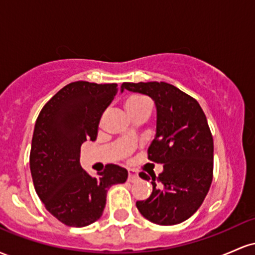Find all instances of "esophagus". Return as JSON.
Listing matches in <instances>:
<instances>
[{
	"instance_id": "esophagus-1",
	"label": "esophagus",
	"mask_w": 255,
	"mask_h": 255,
	"mask_svg": "<svg viewBox=\"0 0 255 255\" xmlns=\"http://www.w3.org/2000/svg\"><path fill=\"white\" fill-rule=\"evenodd\" d=\"M137 178H139V176H137L135 172L131 170L128 171V181L129 182H135V181H137Z\"/></svg>"
}]
</instances>
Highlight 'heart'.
I'll list each match as a JSON object with an SVG mask.
<instances>
[{"mask_svg": "<svg viewBox=\"0 0 255 255\" xmlns=\"http://www.w3.org/2000/svg\"><path fill=\"white\" fill-rule=\"evenodd\" d=\"M148 103L145 98L141 97H129L127 101L125 102V107L126 110H130V109H135V108L140 107V105Z\"/></svg>", "mask_w": 255, "mask_h": 255, "instance_id": "obj_1", "label": "heart"}]
</instances>
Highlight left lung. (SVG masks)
Listing matches in <instances>:
<instances>
[{
	"mask_svg": "<svg viewBox=\"0 0 255 255\" xmlns=\"http://www.w3.org/2000/svg\"><path fill=\"white\" fill-rule=\"evenodd\" d=\"M124 90L150 96L157 108V133L147 154L163 171L139 174L153 189L136 201L137 210L152 223H182L201 206L212 182L213 137L206 116L194 98L168 83H124Z\"/></svg>",
	"mask_w": 255,
	"mask_h": 255,
	"instance_id": "left-lung-1",
	"label": "left lung"
}]
</instances>
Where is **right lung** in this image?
Returning a JSON list of instances; mask_svg holds the SVG:
<instances>
[{
    "instance_id": "1",
    "label": "right lung",
    "mask_w": 255,
    "mask_h": 255,
    "mask_svg": "<svg viewBox=\"0 0 255 255\" xmlns=\"http://www.w3.org/2000/svg\"><path fill=\"white\" fill-rule=\"evenodd\" d=\"M116 93V84L75 81L58 91L37 118L30 153L34 189L45 209L68 227L98 221L108 189L128 177L115 164H107L96 177L80 165L81 144L96 140L102 115Z\"/></svg>"
}]
</instances>
